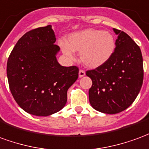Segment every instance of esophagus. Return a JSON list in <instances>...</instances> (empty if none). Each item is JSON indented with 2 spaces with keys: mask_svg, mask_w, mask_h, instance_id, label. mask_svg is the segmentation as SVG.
<instances>
[{
  "mask_svg": "<svg viewBox=\"0 0 149 149\" xmlns=\"http://www.w3.org/2000/svg\"><path fill=\"white\" fill-rule=\"evenodd\" d=\"M85 74H86L85 71H84L83 70H80L79 72V78H82V77L84 76Z\"/></svg>",
  "mask_w": 149,
  "mask_h": 149,
  "instance_id": "obj_1",
  "label": "esophagus"
}]
</instances>
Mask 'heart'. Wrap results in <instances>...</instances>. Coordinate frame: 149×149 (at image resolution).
I'll use <instances>...</instances> for the list:
<instances>
[{
	"mask_svg": "<svg viewBox=\"0 0 149 149\" xmlns=\"http://www.w3.org/2000/svg\"><path fill=\"white\" fill-rule=\"evenodd\" d=\"M60 46L63 54L70 59L74 58V51H80V60L83 65L96 68L105 64L113 55L116 40L110 32L86 29L71 33L67 42H60Z\"/></svg>",
	"mask_w": 149,
	"mask_h": 149,
	"instance_id": "b5f03b06",
	"label": "heart"
}]
</instances>
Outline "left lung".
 Instances as JSON below:
<instances>
[{
    "label": "left lung",
    "mask_w": 149,
    "mask_h": 149,
    "mask_svg": "<svg viewBox=\"0 0 149 149\" xmlns=\"http://www.w3.org/2000/svg\"><path fill=\"white\" fill-rule=\"evenodd\" d=\"M113 29L118 35L113 55L105 64L86 72L92 80L90 103L94 109L106 114L127 109L138 95L144 79L139 46L126 33Z\"/></svg>",
    "instance_id": "1"
}]
</instances>
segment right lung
I'll return each instance as SVG.
<instances>
[{"label": "right lung", "instance_id": "right-lung-1", "mask_svg": "<svg viewBox=\"0 0 149 149\" xmlns=\"http://www.w3.org/2000/svg\"><path fill=\"white\" fill-rule=\"evenodd\" d=\"M51 26L26 33L7 62V77L14 100L23 110L47 116L66 105L67 90L79 77L76 66H63L56 54L59 46Z\"/></svg>", "mask_w": 149, "mask_h": 149}]
</instances>
